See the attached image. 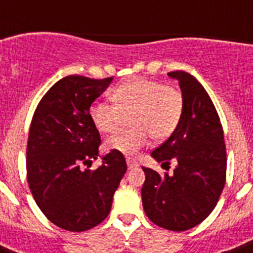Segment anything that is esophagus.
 <instances>
[{
    "label": "esophagus",
    "mask_w": 253,
    "mask_h": 253,
    "mask_svg": "<svg viewBox=\"0 0 253 253\" xmlns=\"http://www.w3.org/2000/svg\"><path fill=\"white\" fill-rule=\"evenodd\" d=\"M138 166H139L138 162H135V160H132V159H127V167H128V169L136 168Z\"/></svg>",
    "instance_id": "1"
}]
</instances>
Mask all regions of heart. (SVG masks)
<instances>
[{"mask_svg": "<svg viewBox=\"0 0 253 253\" xmlns=\"http://www.w3.org/2000/svg\"><path fill=\"white\" fill-rule=\"evenodd\" d=\"M113 105L94 102L89 115L102 134H114L130 118L131 130L113 135L105 143L109 151L134 156L150 140L163 142L174 132L184 113V95L180 89L158 81L135 79L115 87Z\"/></svg>", "mask_w": 253, "mask_h": 253, "instance_id": "1", "label": "heart"}]
</instances>
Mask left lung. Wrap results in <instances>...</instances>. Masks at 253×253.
I'll use <instances>...</instances> for the list:
<instances>
[{"label": "left lung", "instance_id": "8db88e82", "mask_svg": "<svg viewBox=\"0 0 253 253\" xmlns=\"http://www.w3.org/2000/svg\"><path fill=\"white\" fill-rule=\"evenodd\" d=\"M184 95L178 126L151 156L162 166L174 162L172 174L143 167V209L151 222L170 231H186L209 216L226 182L223 128L214 103L196 77L169 72Z\"/></svg>", "mask_w": 253, "mask_h": 253}]
</instances>
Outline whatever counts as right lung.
<instances>
[{
  "label": "right lung",
  "mask_w": 253,
  "mask_h": 253,
  "mask_svg": "<svg viewBox=\"0 0 253 253\" xmlns=\"http://www.w3.org/2000/svg\"><path fill=\"white\" fill-rule=\"evenodd\" d=\"M113 77L67 76L49 89L34 113L27 142V181L42 212L57 227L81 232L110 212L113 196L127 170L122 154L110 151L95 170L101 136L89 115L91 103Z\"/></svg>",
  "instance_id": "obj_1"
}]
</instances>
